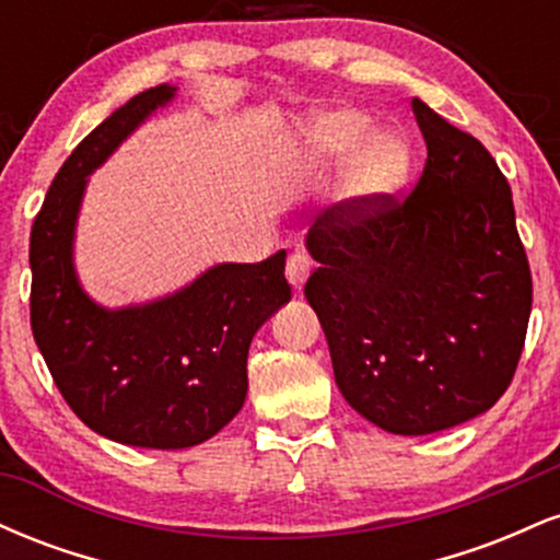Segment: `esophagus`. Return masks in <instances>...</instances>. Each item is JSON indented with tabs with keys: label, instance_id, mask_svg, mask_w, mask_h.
I'll return each mask as SVG.
<instances>
[{
	"label": "esophagus",
	"instance_id": "34e87169",
	"mask_svg": "<svg viewBox=\"0 0 560 560\" xmlns=\"http://www.w3.org/2000/svg\"><path fill=\"white\" fill-rule=\"evenodd\" d=\"M311 268H313V260L311 255L307 253H292L287 258V279L289 284H292L294 289H300L302 284H305V279L311 276Z\"/></svg>",
	"mask_w": 560,
	"mask_h": 560
}]
</instances>
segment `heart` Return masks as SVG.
Segmentation results:
<instances>
[{"mask_svg": "<svg viewBox=\"0 0 560 560\" xmlns=\"http://www.w3.org/2000/svg\"><path fill=\"white\" fill-rule=\"evenodd\" d=\"M305 150L318 163L350 160L347 182L358 195L395 191L410 171V147L395 133H374V120L361 110L318 113L305 126Z\"/></svg>", "mask_w": 560, "mask_h": 560, "instance_id": "b5f03b06", "label": "heart"}]
</instances>
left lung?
<instances>
[{
    "instance_id": "obj_1",
    "label": "left lung",
    "mask_w": 560,
    "mask_h": 560,
    "mask_svg": "<svg viewBox=\"0 0 560 560\" xmlns=\"http://www.w3.org/2000/svg\"><path fill=\"white\" fill-rule=\"evenodd\" d=\"M427 163L408 197H350L307 231L305 298L345 400L392 434L490 410L516 374L532 271L511 186L479 139L413 96Z\"/></svg>"
}]
</instances>
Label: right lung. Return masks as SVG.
Segmentation results:
<instances>
[{
    "instance_id": "add662e5",
    "label": "right lung",
    "mask_w": 560,
    "mask_h": 560,
    "mask_svg": "<svg viewBox=\"0 0 560 560\" xmlns=\"http://www.w3.org/2000/svg\"><path fill=\"white\" fill-rule=\"evenodd\" d=\"M171 86L147 89L89 133L57 171L31 229V329L57 389L107 440L182 450L221 432L247 395V352L262 320L292 298L287 253L210 268L144 307L105 311L81 292L70 260L86 176Z\"/></svg>"
}]
</instances>
